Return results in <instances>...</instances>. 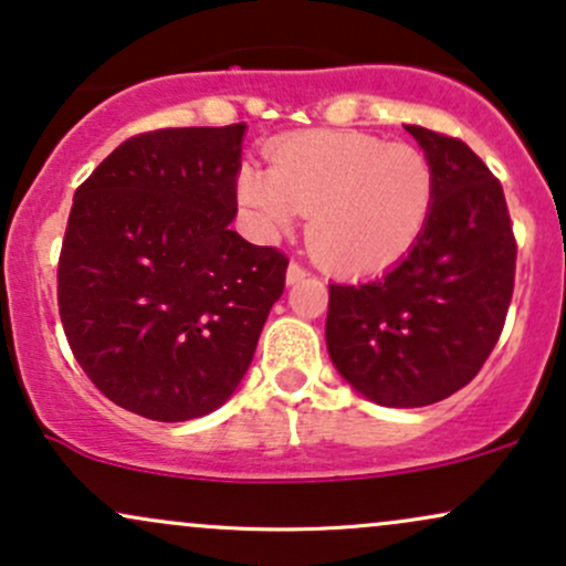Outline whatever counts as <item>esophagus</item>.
<instances>
[{"label": "esophagus", "mask_w": 566, "mask_h": 566, "mask_svg": "<svg viewBox=\"0 0 566 566\" xmlns=\"http://www.w3.org/2000/svg\"><path fill=\"white\" fill-rule=\"evenodd\" d=\"M305 276H308V271H305L303 265L290 263V269H287V284H297V282H303Z\"/></svg>", "instance_id": "esophagus-1"}]
</instances>
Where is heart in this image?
I'll return each mask as SVG.
<instances>
[{
  "mask_svg": "<svg viewBox=\"0 0 566 566\" xmlns=\"http://www.w3.org/2000/svg\"><path fill=\"white\" fill-rule=\"evenodd\" d=\"M269 170L242 167L239 205L263 231L308 216L311 255L335 274H382L418 247L437 199L420 148L356 129H305L265 148Z\"/></svg>",
  "mask_w": 566,
  "mask_h": 566,
  "instance_id": "1",
  "label": "heart"
}]
</instances>
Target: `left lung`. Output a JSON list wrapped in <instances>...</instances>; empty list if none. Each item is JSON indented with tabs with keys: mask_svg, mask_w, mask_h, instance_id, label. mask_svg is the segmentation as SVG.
I'll return each mask as SVG.
<instances>
[{
	"mask_svg": "<svg viewBox=\"0 0 566 566\" xmlns=\"http://www.w3.org/2000/svg\"><path fill=\"white\" fill-rule=\"evenodd\" d=\"M437 175L418 247L386 276L329 284L327 350L382 407H426L476 378L503 333L516 274L503 186L463 140L407 125Z\"/></svg>",
	"mask_w": 566,
	"mask_h": 566,
	"instance_id": "1",
	"label": "left lung"
}]
</instances>
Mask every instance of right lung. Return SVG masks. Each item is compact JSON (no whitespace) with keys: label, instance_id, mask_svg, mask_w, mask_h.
Returning a JSON list of instances; mask_svg holds the SVG:
<instances>
[{"label":"right lung","instance_id":"right-lung-1","mask_svg":"<svg viewBox=\"0 0 566 566\" xmlns=\"http://www.w3.org/2000/svg\"><path fill=\"white\" fill-rule=\"evenodd\" d=\"M244 127L140 133L74 193L63 333L97 391L143 418L180 423L223 405L284 292L287 255L229 229Z\"/></svg>","mask_w":566,"mask_h":566}]
</instances>
